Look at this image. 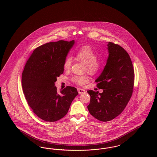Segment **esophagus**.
<instances>
[{
    "mask_svg": "<svg viewBox=\"0 0 157 157\" xmlns=\"http://www.w3.org/2000/svg\"><path fill=\"white\" fill-rule=\"evenodd\" d=\"M78 91L79 94H85V90L81 88H78Z\"/></svg>",
    "mask_w": 157,
    "mask_h": 157,
    "instance_id": "34e87169",
    "label": "esophagus"
}]
</instances>
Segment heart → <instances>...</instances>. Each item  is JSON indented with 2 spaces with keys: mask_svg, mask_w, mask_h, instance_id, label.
Returning <instances> with one entry per match:
<instances>
[{
  "mask_svg": "<svg viewBox=\"0 0 157 157\" xmlns=\"http://www.w3.org/2000/svg\"><path fill=\"white\" fill-rule=\"evenodd\" d=\"M77 59L85 64V70L90 74H95L99 71L102 67V63L97 59L96 53L90 46H84L81 48L76 53ZM72 63V58L67 57L63 63V67L65 70L71 69ZM88 77L86 75L82 76H74L72 81L77 85H83L88 81Z\"/></svg>",
  "mask_w": 157,
  "mask_h": 157,
  "instance_id": "b5f03b06",
  "label": "heart"
}]
</instances>
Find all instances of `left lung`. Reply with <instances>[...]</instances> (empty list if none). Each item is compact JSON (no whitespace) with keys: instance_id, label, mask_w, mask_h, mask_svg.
Here are the masks:
<instances>
[{"instance_id":"obj_1","label":"left lung","mask_w":157,"mask_h":157,"mask_svg":"<svg viewBox=\"0 0 157 157\" xmlns=\"http://www.w3.org/2000/svg\"><path fill=\"white\" fill-rule=\"evenodd\" d=\"M107 46L109 55L106 65L95 80L97 88L103 92L87 91L90 96L88 111L102 122L114 119L124 110L134 84V71L127 51L112 42H108Z\"/></svg>"}]
</instances>
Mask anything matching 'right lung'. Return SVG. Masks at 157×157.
Masks as SVG:
<instances>
[{
    "label": "right lung",
    "mask_w": 157,
    "mask_h": 157,
    "mask_svg": "<svg viewBox=\"0 0 157 157\" xmlns=\"http://www.w3.org/2000/svg\"><path fill=\"white\" fill-rule=\"evenodd\" d=\"M75 40H59L36 48L28 60L22 75L23 91L28 104L37 117L48 122L64 117L78 94L67 86L57 90L55 82L63 73V63Z\"/></svg>",
    "instance_id": "add662e5"
}]
</instances>
